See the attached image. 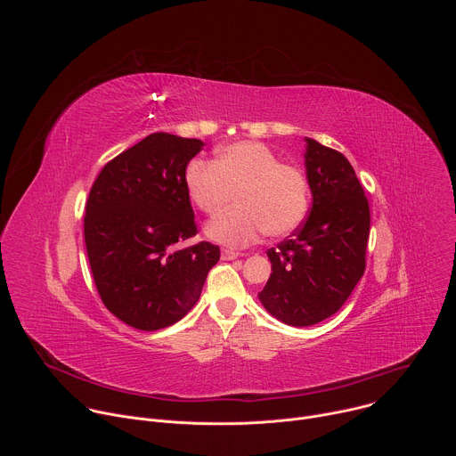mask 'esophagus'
Wrapping results in <instances>:
<instances>
[{"instance_id":"34e87169","label":"esophagus","mask_w":456,"mask_h":456,"mask_svg":"<svg viewBox=\"0 0 456 456\" xmlns=\"http://www.w3.org/2000/svg\"><path fill=\"white\" fill-rule=\"evenodd\" d=\"M241 254L238 252V250H232V248H222V259H236V257H240Z\"/></svg>"}]
</instances>
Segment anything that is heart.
Here are the masks:
<instances>
[{"label":"heart","mask_w":456,"mask_h":456,"mask_svg":"<svg viewBox=\"0 0 456 456\" xmlns=\"http://www.w3.org/2000/svg\"><path fill=\"white\" fill-rule=\"evenodd\" d=\"M185 191L206 215L222 213L238 191V208L206 225V234L224 245H247L269 231L292 232L308 211V180L276 151L256 141H240L218 150L216 160L194 157L183 171Z\"/></svg>","instance_id":"obj_1"}]
</instances>
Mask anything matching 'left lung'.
I'll return each mask as SVG.
<instances>
[{"instance_id":"obj_1","label":"left lung","mask_w":456,"mask_h":456,"mask_svg":"<svg viewBox=\"0 0 456 456\" xmlns=\"http://www.w3.org/2000/svg\"><path fill=\"white\" fill-rule=\"evenodd\" d=\"M306 141L312 208L292 238L267 250L273 274L259 301L276 319L310 327L334 315L366 267L370 206L346 157Z\"/></svg>"}]
</instances>
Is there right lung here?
Segmentation results:
<instances>
[{
  "instance_id": "1",
  "label": "right lung",
  "mask_w": 456,
  "mask_h": 456,
  "mask_svg": "<svg viewBox=\"0 0 456 456\" xmlns=\"http://www.w3.org/2000/svg\"><path fill=\"white\" fill-rule=\"evenodd\" d=\"M204 142L151 134L110 160L85 215L90 269L104 306L137 330H160L197 305L220 247L200 241L183 183Z\"/></svg>"
}]
</instances>
